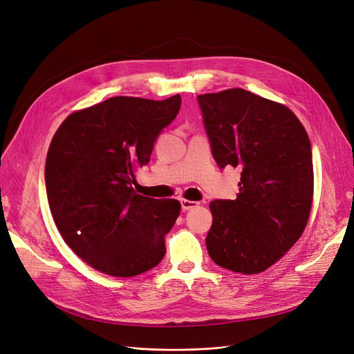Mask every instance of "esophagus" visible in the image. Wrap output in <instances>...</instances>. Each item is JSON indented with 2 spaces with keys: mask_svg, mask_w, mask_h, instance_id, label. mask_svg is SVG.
<instances>
[{
  "mask_svg": "<svg viewBox=\"0 0 354 354\" xmlns=\"http://www.w3.org/2000/svg\"><path fill=\"white\" fill-rule=\"evenodd\" d=\"M180 202H181V209L183 211H190V209H194V208H198V206H199L198 202L189 201V199H181Z\"/></svg>",
  "mask_w": 354,
  "mask_h": 354,
  "instance_id": "34e87169",
  "label": "esophagus"
}]
</instances>
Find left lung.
I'll return each instance as SVG.
<instances>
[{
  "label": "left lung",
  "mask_w": 354,
  "mask_h": 354,
  "mask_svg": "<svg viewBox=\"0 0 354 354\" xmlns=\"http://www.w3.org/2000/svg\"><path fill=\"white\" fill-rule=\"evenodd\" d=\"M219 168L241 169L237 199L209 203L211 259L259 274L293 248L313 201L310 140L286 105L234 88L198 96Z\"/></svg>",
  "instance_id": "1"
}]
</instances>
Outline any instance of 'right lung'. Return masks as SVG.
<instances>
[{
  "instance_id": "obj_1",
  "label": "right lung",
  "mask_w": 354,
  "mask_h": 354,
  "mask_svg": "<svg viewBox=\"0 0 354 354\" xmlns=\"http://www.w3.org/2000/svg\"><path fill=\"white\" fill-rule=\"evenodd\" d=\"M180 105V95L114 96L71 113L55 131L45 164L48 203L68 248L96 271L135 277L162 261L181 205L142 196L133 185Z\"/></svg>"
}]
</instances>
